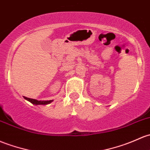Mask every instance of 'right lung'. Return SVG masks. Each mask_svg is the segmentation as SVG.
<instances>
[{"mask_svg": "<svg viewBox=\"0 0 150 150\" xmlns=\"http://www.w3.org/2000/svg\"><path fill=\"white\" fill-rule=\"evenodd\" d=\"M24 98L26 99V100H27L28 101H29L30 103L34 104V105H40V104H47V103H52V101H53V100H48V101H45V103H43V102L39 101V100H35V99L29 98H26V97H25Z\"/></svg>", "mask_w": 150, "mask_h": 150, "instance_id": "obj_1", "label": "right lung"}]
</instances>
